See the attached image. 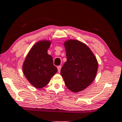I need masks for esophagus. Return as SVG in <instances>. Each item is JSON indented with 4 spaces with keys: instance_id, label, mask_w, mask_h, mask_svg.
Listing matches in <instances>:
<instances>
[{
    "instance_id": "1",
    "label": "esophagus",
    "mask_w": 122,
    "mask_h": 122,
    "mask_svg": "<svg viewBox=\"0 0 122 122\" xmlns=\"http://www.w3.org/2000/svg\"><path fill=\"white\" fill-rule=\"evenodd\" d=\"M61 66H58V67H57V68H58V72H61Z\"/></svg>"
}]
</instances>
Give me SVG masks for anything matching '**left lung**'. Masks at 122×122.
<instances>
[{
  "instance_id": "8db88e82",
  "label": "left lung",
  "mask_w": 122,
  "mask_h": 122,
  "mask_svg": "<svg viewBox=\"0 0 122 122\" xmlns=\"http://www.w3.org/2000/svg\"><path fill=\"white\" fill-rule=\"evenodd\" d=\"M67 56L61 70L67 87L73 92L85 89L94 81L98 69L96 58L86 44L77 40L64 43Z\"/></svg>"
}]
</instances>
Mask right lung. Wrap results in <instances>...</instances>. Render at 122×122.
Returning a JSON list of instances; mask_svg holds the SVG:
<instances>
[{
    "label": "right lung",
    "mask_w": 122,
    "mask_h": 122,
    "mask_svg": "<svg viewBox=\"0 0 122 122\" xmlns=\"http://www.w3.org/2000/svg\"><path fill=\"white\" fill-rule=\"evenodd\" d=\"M50 45L49 40L38 41L31 47L23 62L22 69L25 76L37 88L46 86L58 71L53 64V57L47 54Z\"/></svg>",
    "instance_id": "1"
}]
</instances>
